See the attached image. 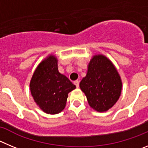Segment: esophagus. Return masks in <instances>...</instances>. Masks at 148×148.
<instances>
[{
	"instance_id": "34e87169",
	"label": "esophagus",
	"mask_w": 148,
	"mask_h": 148,
	"mask_svg": "<svg viewBox=\"0 0 148 148\" xmlns=\"http://www.w3.org/2000/svg\"><path fill=\"white\" fill-rule=\"evenodd\" d=\"M74 84L76 85V87H77V88H79V82L78 80L74 81Z\"/></svg>"
}]
</instances>
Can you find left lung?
I'll return each instance as SVG.
<instances>
[{"label": "left lung", "instance_id": "1", "mask_svg": "<svg viewBox=\"0 0 148 148\" xmlns=\"http://www.w3.org/2000/svg\"><path fill=\"white\" fill-rule=\"evenodd\" d=\"M79 87L89 105L98 112H106L118 101L122 82L113 63L103 55H94L88 64L86 76Z\"/></svg>", "mask_w": 148, "mask_h": 148}]
</instances>
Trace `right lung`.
Instances as JSON below:
<instances>
[{"instance_id": "right-lung-1", "label": "right lung", "mask_w": 148, "mask_h": 148, "mask_svg": "<svg viewBox=\"0 0 148 148\" xmlns=\"http://www.w3.org/2000/svg\"><path fill=\"white\" fill-rule=\"evenodd\" d=\"M76 86L58 69V60L50 55L39 63L30 82L34 101L45 112L55 114L66 107L68 94Z\"/></svg>"}]
</instances>
